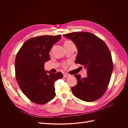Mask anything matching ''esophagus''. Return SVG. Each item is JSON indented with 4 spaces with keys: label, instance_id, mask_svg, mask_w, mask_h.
I'll use <instances>...</instances> for the list:
<instances>
[{
    "label": "esophagus",
    "instance_id": "obj_1",
    "mask_svg": "<svg viewBox=\"0 0 128 128\" xmlns=\"http://www.w3.org/2000/svg\"><path fill=\"white\" fill-rule=\"evenodd\" d=\"M70 75H68V74H64V75H63V77H64V78H67V77H70Z\"/></svg>",
    "mask_w": 128,
    "mask_h": 128
}]
</instances>
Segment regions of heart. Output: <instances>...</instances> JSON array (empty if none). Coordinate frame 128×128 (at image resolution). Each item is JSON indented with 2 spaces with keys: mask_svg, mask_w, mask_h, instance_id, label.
<instances>
[{
  "mask_svg": "<svg viewBox=\"0 0 128 128\" xmlns=\"http://www.w3.org/2000/svg\"><path fill=\"white\" fill-rule=\"evenodd\" d=\"M73 42L70 41V40H66V41L64 42V46H69L71 44H72ZM68 63H66V62H64L63 64V67L64 68H67V66H68Z\"/></svg>",
  "mask_w": 128,
  "mask_h": 128,
  "instance_id": "b5f03b06",
  "label": "heart"
}]
</instances>
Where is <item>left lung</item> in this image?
Here are the masks:
<instances>
[{
  "mask_svg": "<svg viewBox=\"0 0 128 128\" xmlns=\"http://www.w3.org/2000/svg\"><path fill=\"white\" fill-rule=\"evenodd\" d=\"M70 39L78 49L76 63L87 68V76L75 75L77 84L72 94L86 102H93L101 98L109 84L113 70L112 55L103 40L89 32H77L64 34Z\"/></svg>",
  "mask_w": 128,
  "mask_h": 128,
  "instance_id": "1",
  "label": "left lung"
}]
</instances>
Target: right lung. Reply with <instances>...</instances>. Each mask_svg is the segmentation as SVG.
I'll return each mask as SVG.
<instances>
[{"label":"right lung","instance_id":"1","mask_svg":"<svg viewBox=\"0 0 128 128\" xmlns=\"http://www.w3.org/2000/svg\"><path fill=\"white\" fill-rule=\"evenodd\" d=\"M60 36L32 38L24 43L17 53L15 60L17 82L24 95L33 103L44 104L56 96L54 82L63 78V75L60 72H46L44 65L50 60L49 52Z\"/></svg>","mask_w":128,"mask_h":128}]
</instances>
